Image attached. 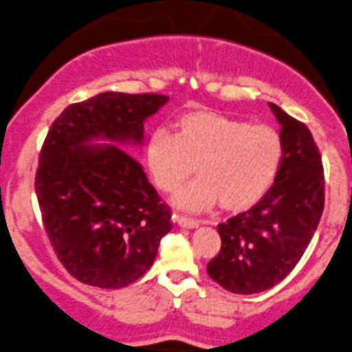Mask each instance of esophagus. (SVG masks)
<instances>
[{
	"mask_svg": "<svg viewBox=\"0 0 352 352\" xmlns=\"http://www.w3.org/2000/svg\"><path fill=\"white\" fill-rule=\"evenodd\" d=\"M173 219H175V222H177L181 227H184V229H196V227H199V222L194 221V219H189V217H184V216H179V214H173Z\"/></svg>",
	"mask_w": 352,
	"mask_h": 352,
	"instance_id": "obj_1",
	"label": "esophagus"
}]
</instances>
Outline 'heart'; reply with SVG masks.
Listing matches in <instances>:
<instances>
[{"label":"heart","mask_w":352,"mask_h":352,"mask_svg":"<svg viewBox=\"0 0 352 352\" xmlns=\"http://www.w3.org/2000/svg\"><path fill=\"white\" fill-rule=\"evenodd\" d=\"M283 143L267 125L210 110L179 115L175 135L153 131L144 146V163L156 188L173 192L192 175L199 176L176 192L179 209L208 210L221 202L226 210L241 212L265 196L278 175Z\"/></svg>","instance_id":"heart-1"}]
</instances>
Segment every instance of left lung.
<instances>
[{
	"instance_id": "8db88e82",
	"label": "left lung",
	"mask_w": 352,
	"mask_h": 352,
	"mask_svg": "<svg viewBox=\"0 0 352 352\" xmlns=\"http://www.w3.org/2000/svg\"><path fill=\"white\" fill-rule=\"evenodd\" d=\"M283 160L275 183L254 208L217 226L221 252L208 274L226 290H270L295 268L315 235L324 208L323 164L311 131L275 103Z\"/></svg>"
}]
</instances>
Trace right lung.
Here are the masks:
<instances>
[{"mask_svg": "<svg viewBox=\"0 0 352 352\" xmlns=\"http://www.w3.org/2000/svg\"><path fill=\"white\" fill-rule=\"evenodd\" d=\"M166 95L103 92L69 105L39 155L36 194L57 257L78 282L123 288L155 263L171 212L128 155Z\"/></svg>", "mask_w": 352, "mask_h": 352, "instance_id": "right-lung-1", "label": "right lung"}]
</instances>
